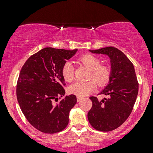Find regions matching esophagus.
<instances>
[{
	"mask_svg": "<svg viewBox=\"0 0 153 153\" xmlns=\"http://www.w3.org/2000/svg\"><path fill=\"white\" fill-rule=\"evenodd\" d=\"M83 98H81V97H79V96H77V101H80L81 100H82Z\"/></svg>",
	"mask_w": 153,
	"mask_h": 153,
	"instance_id": "34e87169",
	"label": "esophagus"
}]
</instances>
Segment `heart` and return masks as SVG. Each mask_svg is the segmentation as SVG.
I'll list each match as a JSON object with an SVG mask.
<instances>
[{"mask_svg": "<svg viewBox=\"0 0 153 153\" xmlns=\"http://www.w3.org/2000/svg\"><path fill=\"white\" fill-rule=\"evenodd\" d=\"M79 61L90 70L89 78H93L98 86H102L107 84L110 76V71L106 66L101 65V61L98 58L90 54H86L81 57ZM61 75L67 82H72L73 81L74 68L72 63L67 61L64 64L61 69ZM92 80L85 82L76 81L69 86V92L77 96H86L92 93L96 88V84Z\"/></svg>", "mask_w": 153, "mask_h": 153, "instance_id": "1", "label": "heart"}]
</instances>
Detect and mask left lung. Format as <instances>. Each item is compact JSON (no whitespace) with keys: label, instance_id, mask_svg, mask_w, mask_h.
<instances>
[{"label":"left lung","instance_id":"8db88e82","mask_svg":"<svg viewBox=\"0 0 153 153\" xmlns=\"http://www.w3.org/2000/svg\"><path fill=\"white\" fill-rule=\"evenodd\" d=\"M89 52L106 55L110 59L109 83L100 92L109 98L98 101L96 97H90L92 106L87 115L92 127L109 132L121 126L132 112L138 92V80L133 64L117 48L104 47Z\"/></svg>","mask_w":153,"mask_h":153}]
</instances>
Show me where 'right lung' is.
I'll list each match as a JSON object with an SVG mask.
<instances>
[{"label":"right lung","instance_id":"obj_1","mask_svg":"<svg viewBox=\"0 0 153 153\" xmlns=\"http://www.w3.org/2000/svg\"><path fill=\"white\" fill-rule=\"evenodd\" d=\"M77 51L46 47L29 57L21 68L16 89L18 104L27 121L41 132L56 133L68 125L77 98L75 95L63 97L66 84L61 69Z\"/></svg>","mask_w":153,"mask_h":153}]
</instances>
